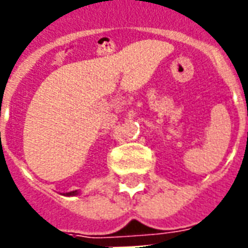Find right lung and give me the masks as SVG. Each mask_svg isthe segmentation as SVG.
<instances>
[{
  "label": "right lung",
  "instance_id": "1",
  "mask_svg": "<svg viewBox=\"0 0 248 248\" xmlns=\"http://www.w3.org/2000/svg\"><path fill=\"white\" fill-rule=\"evenodd\" d=\"M78 194H79V192L77 191V190H76V191H70V192H66V195H70V197H71V195H78Z\"/></svg>",
  "mask_w": 248,
  "mask_h": 248
}]
</instances>
